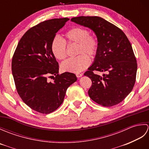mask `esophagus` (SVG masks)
Masks as SVG:
<instances>
[{
	"label": "esophagus",
	"instance_id": "1",
	"mask_svg": "<svg viewBox=\"0 0 149 149\" xmlns=\"http://www.w3.org/2000/svg\"><path fill=\"white\" fill-rule=\"evenodd\" d=\"M75 75H76L77 77H81L83 76V74H80V73H77V74Z\"/></svg>",
	"mask_w": 149,
	"mask_h": 149
}]
</instances>
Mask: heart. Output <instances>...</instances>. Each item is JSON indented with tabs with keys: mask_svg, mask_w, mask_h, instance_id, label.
I'll list each match as a JSON object with an SVG mask.
<instances>
[{
	"mask_svg": "<svg viewBox=\"0 0 149 149\" xmlns=\"http://www.w3.org/2000/svg\"><path fill=\"white\" fill-rule=\"evenodd\" d=\"M66 43L77 44V54L79 55L63 62L61 68L63 71L79 73L86 69L90 64L91 58L96 56L99 49V40L86 28L74 27L69 29L65 34V42L59 37H55L52 41L51 52L53 56L59 61L64 60L67 56Z\"/></svg>",
	"mask_w": 149,
	"mask_h": 149,
	"instance_id": "b5f03b06",
	"label": "heart"
}]
</instances>
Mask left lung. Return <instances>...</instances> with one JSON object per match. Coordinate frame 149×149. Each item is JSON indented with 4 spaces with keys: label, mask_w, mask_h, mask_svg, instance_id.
Here are the masks:
<instances>
[{
    "label": "left lung",
    "mask_w": 149,
    "mask_h": 149,
    "mask_svg": "<svg viewBox=\"0 0 149 149\" xmlns=\"http://www.w3.org/2000/svg\"><path fill=\"white\" fill-rule=\"evenodd\" d=\"M71 21L90 28L99 40L94 61L84 74L92 81L88 90L90 97L105 107L121 102L133 88L137 72L136 59L127 37L101 17L82 16ZM95 70L105 74L100 77L94 74Z\"/></svg>",
    "instance_id": "obj_1"
}]
</instances>
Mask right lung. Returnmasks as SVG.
Returning a JSON list of instances; mask_svg holds the SVG:
<instances>
[{"mask_svg": "<svg viewBox=\"0 0 149 149\" xmlns=\"http://www.w3.org/2000/svg\"><path fill=\"white\" fill-rule=\"evenodd\" d=\"M69 18H54L31 27L19 41L11 69L16 88L24 102L43 114L54 111L63 103L67 88L77 81L74 74H59L51 43ZM55 77L52 82L48 77Z\"/></svg>", "mask_w": 149, "mask_h": 149, "instance_id": "1", "label": "right lung"}]
</instances>
